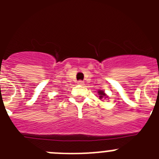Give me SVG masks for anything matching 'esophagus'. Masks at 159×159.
I'll return each mask as SVG.
<instances>
[{"label": "esophagus", "instance_id": "obj_1", "mask_svg": "<svg viewBox=\"0 0 159 159\" xmlns=\"http://www.w3.org/2000/svg\"><path fill=\"white\" fill-rule=\"evenodd\" d=\"M84 81H82V80H79L78 81V82H77V84H79V85H84Z\"/></svg>", "mask_w": 159, "mask_h": 159}]
</instances>
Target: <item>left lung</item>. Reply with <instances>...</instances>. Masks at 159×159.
I'll use <instances>...</instances> for the list:
<instances>
[{
	"label": "left lung",
	"instance_id": "left-lung-1",
	"mask_svg": "<svg viewBox=\"0 0 159 159\" xmlns=\"http://www.w3.org/2000/svg\"><path fill=\"white\" fill-rule=\"evenodd\" d=\"M98 93H99V99H102V98H107V96L106 95V94L104 93V92L103 91H101V90H99V92H98Z\"/></svg>",
	"mask_w": 159,
	"mask_h": 159
}]
</instances>
